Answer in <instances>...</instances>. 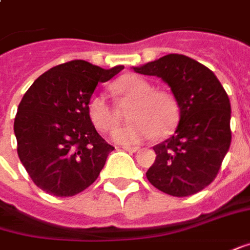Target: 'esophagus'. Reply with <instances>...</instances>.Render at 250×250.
I'll use <instances>...</instances> for the list:
<instances>
[{"instance_id": "34e87169", "label": "esophagus", "mask_w": 250, "mask_h": 250, "mask_svg": "<svg viewBox=\"0 0 250 250\" xmlns=\"http://www.w3.org/2000/svg\"><path fill=\"white\" fill-rule=\"evenodd\" d=\"M123 149L127 152H130V153H135L137 151H140L138 146H123Z\"/></svg>"}]
</instances>
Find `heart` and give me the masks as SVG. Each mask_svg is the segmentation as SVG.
I'll list each match as a JSON object with an SVG mask.
<instances>
[{"label":"heart","instance_id":"obj_1","mask_svg":"<svg viewBox=\"0 0 250 250\" xmlns=\"http://www.w3.org/2000/svg\"><path fill=\"white\" fill-rule=\"evenodd\" d=\"M115 90L134 101L130 109V125H122L112 133L113 141L134 145L151 140L155 135H167L178 122L176 99L165 91H155L149 83L135 74H125L115 83ZM87 115L94 127L106 133L116 123L113 110L101 94H94L87 102Z\"/></svg>","mask_w":250,"mask_h":250}]
</instances>
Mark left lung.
<instances>
[{"mask_svg": "<svg viewBox=\"0 0 250 250\" xmlns=\"http://www.w3.org/2000/svg\"><path fill=\"white\" fill-rule=\"evenodd\" d=\"M134 72L156 76L170 87L180 109L174 134L153 146L146 178L171 196H189L210 184L231 144V105L216 74L192 58L168 54Z\"/></svg>", "mask_w": 250, "mask_h": 250, "instance_id": "1", "label": "left lung"}]
</instances>
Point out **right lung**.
Returning <instances> with one entry per match:
<instances>
[{
    "mask_svg": "<svg viewBox=\"0 0 250 250\" xmlns=\"http://www.w3.org/2000/svg\"><path fill=\"white\" fill-rule=\"evenodd\" d=\"M70 61L40 76L18 106L13 131L18 155L33 183L54 196H73L88 188L115 148L87 115L98 83L123 70Z\"/></svg>",
    "mask_w": 250,
    "mask_h": 250,
    "instance_id": "add662e5",
    "label": "right lung"
}]
</instances>
